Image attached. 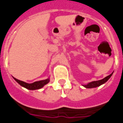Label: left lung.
Listing matches in <instances>:
<instances>
[{"label":"left lung","instance_id":"left-lung-1","mask_svg":"<svg viewBox=\"0 0 123 123\" xmlns=\"http://www.w3.org/2000/svg\"><path fill=\"white\" fill-rule=\"evenodd\" d=\"M113 73V72L111 74H110V75H108V76H107L106 77H105V78L101 79V80H99V81H92V82L88 83L87 84H86V85H82V86H83L84 87H85L86 88H94V87H97L100 86H101L102 84H105L106 81H108V79L110 78V77L112 76Z\"/></svg>","mask_w":123,"mask_h":123}]
</instances>
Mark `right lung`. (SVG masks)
Wrapping results in <instances>:
<instances>
[{
  "mask_svg": "<svg viewBox=\"0 0 123 123\" xmlns=\"http://www.w3.org/2000/svg\"><path fill=\"white\" fill-rule=\"evenodd\" d=\"M13 79L19 84V85L24 87L26 88V89H28L29 90L39 89H41L42 87H43L45 84H48L50 81L49 78H48V79H45V80H42V81H36V82H33V83L29 84L24 82V81L18 80V79H16V78H13Z\"/></svg>",
  "mask_w": 123,
  "mask_h": 123,
  "instance_id": "1",
  "label": "right lung"
}]
</instances>
